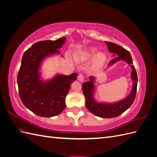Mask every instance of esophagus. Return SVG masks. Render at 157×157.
<instances>
[{
	"instance_id": "obj_1",
	"label": "esophagus",
	"mask_w": 157,
	"mask_h": 157,
	"mask_svg": "<svg viewBox=\"0 0 157 157\" xmlns=\"http://www.w3.org/2000/svg\"><path fill=\"white\" fill-rule=\"evenodd\" d=\"M78 80H79L80 82H83L84 80V75L82 74H80L78 76Z\"/></svg>"
}]
</instances>
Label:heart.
I'll use <instances>...</instances> for the list:
<instances>
[{"instance_id":"b5f03b06","label":"heart","mask_w":157,"mask_h":157,"mask_svg":"<svg viewBox=\"0 0 157 157\" xmlns=\"http://www.w3.org/2000/svg\"><path fill=\"white\" fill-rule=\"evenodd\" d=\"M97 49L96 48H91L84 51L81 55H78L76 58L78 59H82L88 60L94 58L92 65L94 68H99L105 63L107 59V56L103 52H98L97 54Z\"/></svg>"}]
</instances>
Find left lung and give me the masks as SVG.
Returning a JSON list of instances; mask_svg holds the SVG:
<instances>
[{"label": "left lung", "instance_id": "1", "mask_svg": "<svg viewBox=\"0 0 157 157\" xmlns=\"http://www.w3.org/2000/svg\"><path fill=\"white\" fill-rule=\"evenodd\" d=\"M108 46L109 51L113 54V56H117L109 63L108 66H111L118 61H124L130 65L132 69L131 72V79L133 81L132 89L130 94L124 99L115 103L97 102L94 97L95 90V77H90L89 81L84 82L82 84V91L85 97V103L86 108L94 115L101 118H115L126 111L134 102L137 84V75L130 53L128 50L115 43L105 41Z\"/></svg>", "mask_w": 157, "mask_h": 157}]
</instances>
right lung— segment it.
<instances>
[{
  "instance_id": "1",
  "label": "right lung",
  "mask_w": 157,
  "mask_h": 157,
  "mask_svg": "<svg viewBox=\"0 0 157 157\" xmlns=\"http://www.w3.org/2000/svg\"><path fill=\"white\" fill-rule=\"evenodd\" d=\"M65 40L63 36L56 40L38 42L23 54L17 79L19 95L23 105L39 117L59 115L66 107L70 85L77 80V73L57 74L47 80L41 77L42 63L49 56L60 54L59 49Z\"/></svg>"
}]
</instances>
